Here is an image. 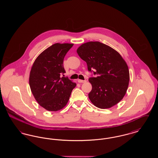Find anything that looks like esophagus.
<instances>
[{"mask_svg":"<svg viewBox=\"0 0 158 158\" xmlns=\"http://www.w3.org/2000/svg\"><path fill=\"white\" fill-rule=\"evenodd\" d=\"M77 82L79 83H85L86 82V80H81V79H78Z\"/></svg>","mask_w":158,"mask_h":158,"instance_id":"obj_1","label":"esophagus"}]
</instances>
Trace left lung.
I'll list each match as a JSON object with an SVG mask.
<instances>
[{"instance_id": "8db88e82", "label": "left lung", "mask_w": 158, "mask_h": 158, "mask_svg": "<svg viewBox=\"0 0 158 158\" xmlns=\"http://www.w3.org/2000/svg\"><path fill=\"white\" fill-rule=\"evenodd\" d=\"M86 62L88 69H95L96 77H90L92 88L88 94L91 102L101 109L118 104L127 90L130 74L127 64L120 53L99 41H89L77 49Z\"/></svg>"}]
</instances>
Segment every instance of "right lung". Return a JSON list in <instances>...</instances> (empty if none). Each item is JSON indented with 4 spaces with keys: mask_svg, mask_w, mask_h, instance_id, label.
I'll list each match as a JSON object with an SVG mask.
<instances>
[{
    "mask_svg": "<svg viewBox=\"0 0 158 158\" xmlns=\"http://www.w3.org/2000/svg\"><path fill=\"white\" fill-rule=\"evenodd\" d=\"M73 44L56 43L35 60L31 69V90L38 104L49 111H57L67 105L76 83L64 77L63 60Z\"/></svg>",
    "mask_w": 158,
    "mask_h": 158,
    "instance_id": "obj_1",
    "label": "right lung"
}]
</instances>
